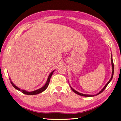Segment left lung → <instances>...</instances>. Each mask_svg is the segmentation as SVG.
<instances>
[{
	"label": "left lung",
	"instance_id": "obj_1",
	"mask_svg": "<svg viewBox=\"0 0 121 121\" xmlns=\"http://www.w3.org/2000/svg\"><path fill=\"white\" fill-rule=\"evenodd\" d=\"M111 65H112V76H111V78L110 79V80L109 81V82H108V83L106 84V85H105L104 86V87L103 88H102L101 91H100L98 93V94H96V95H87V94H82V93H80V92H78V91H75V89H74L71 86H70V87H71V89L72 90V91L75 92V94H78V95H80V96H84V97H94V96H97V95H99V94H101V92L103 91L105 89V88H106L107 87V86H108V85L109 84V83L110 82H111V81L112 80V78H113V74H114V64H113V59H112V55H111Z\"/></svg>",
	"mask_w": 121,
	"mask_h": 121
}]
</instances>
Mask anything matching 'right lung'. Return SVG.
<instances>
[{
    "instance_id": "right-lung-1",
    "label": "right lung",
    "mask_w": 121,
    "mask_h": 121,
    "mask_svg": "<svg viewBox=\"0 0 121 121\" xmlns=\"http://www.w3.org/2000/svg\"><path fill=\"white\" fill-rule=\"evenodd\" d=\"M55 70H53V71L51 72L50 73L49 75L48 76V78H47V81H46V84L44 85V86H43L42 87H41V88H40L39 89H38L37 90H35V91H25V90H23V89H21L20 88H19V87H17V86H15V85L13 84V83L11 81V78H9L10 80V82H11V84L12 85V86H13L14 88L18 90L19 91H21L22 93H23L25 95H37V94H40L41 93V92H43V91H45V90L47 89V88L48 87V85H49V82H50V79L51 78V76H52V75L53 74V72H55Z\"/></svg>"
}]
</instances>
